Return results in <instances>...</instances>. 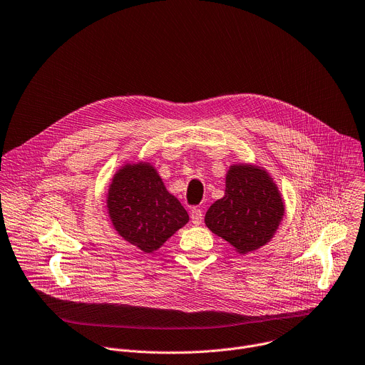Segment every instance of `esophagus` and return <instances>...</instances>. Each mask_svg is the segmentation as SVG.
<instances>
[{"mask_svg": "<svg viewBox=\"0 0 365 365\" xmlns=\"http://www.w3.org/2000/svg\"><path fill=\"white\" fill-rule=\"evenodd\" d=\"M190 219L195 225H200L202 219H203V212L199 207H193L190 212Z\"/></svg>", "mask_w": 365, "mask_h": 365, "instance_id": "esophagus-1", "label": "esophagus"}]
</instances>
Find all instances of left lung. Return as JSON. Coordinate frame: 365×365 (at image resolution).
<instances>
[{"mask_svg": "<svg viewBox=\"0 0 365 365\" xmlns=\"http://www.w3.org/2000/svg\"><path fill=\"white\" fill-rule=\"evenodd\" d=\"M284 216V202L269 175L255 166H232L225 196L205 216L206 226L239 254L265 245Z\"/></svg>", "mask_w": 365, "mask_h": 365, "instance_id": "1", "label": "left lung"}]
</instances>
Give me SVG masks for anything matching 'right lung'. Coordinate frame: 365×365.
<instances>
[{
  "label": "right lung",
  "mask_w": 365,
  "mask_h": 365,
  "mask_svg": "<svg viewBox=\"0 0 365 365\" xmlns=\"http://www.w3.org/2000/svg\"><path fill=\"white\" fill-rule=\"evenodd\" d=\"M107 207L118 235L143 252L159 250L189 220L149 163L126 165L114 175Z\"/></svg>",
  "instance_id": "add662e5"
}]
</instances>
